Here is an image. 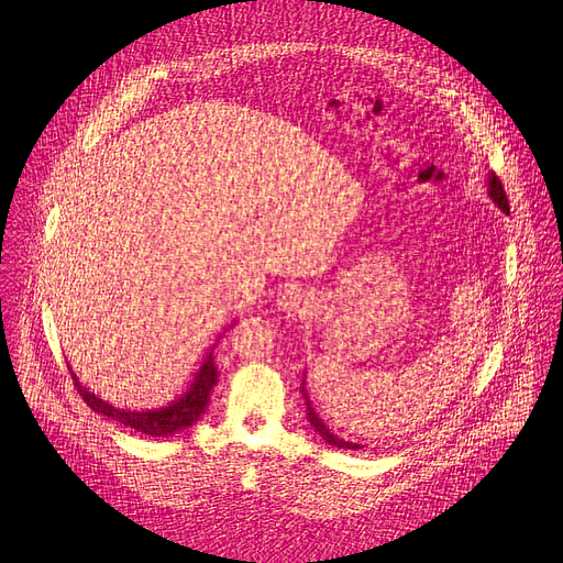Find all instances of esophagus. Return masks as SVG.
<instances>
[{
	"mask_svg": "<svg viewBox=\"0 0 563 563\" xmlns=\"http://www.w3.org/2000/svg\"><path fill=\"white\" fill-rule=\"evenodd\" d=\"M278 306L287 317H301L306 312V297L299 289H285Z\"/></svg>",
	"mask_w": 563,
	"mask_h": 563,
	"instance_id": "esophagus-1",
	"label": "esophagus"
}]
</instances>
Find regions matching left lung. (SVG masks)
Returning a JSON list of instances; mask_svg holds the SVG:
<instances>
[{
	"label": "left lung",
	"instance_id": "8db88e82",
	"mask_svg": "<svg viewBox=\"0 0 563 563\" xmlns=\"http://www.w3.org/2000/svg\"><path fill=\"white\" fill-rule=\"evenodd\" d=\"M488 194H490L493 202L499 207V210L509 214V198H507L505 185H501V180L495 175V170H493L490 177H488ZM301 393H303V399H306V416H308V422H310V424L314 427V431L323 438V442H329V445L340 448V450H361L358 442H349V440L335 435L327 424H323V420L317 416L314 408L310 406V399H308V393H306V383L301 386Z\"/></svg>",
	"mask_w": 563,
	"mask_h": 563
}]
</instances>
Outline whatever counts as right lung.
<instances>
[{"label":"right lung","instance_id":"obj_1","mask_svg":"<svg viewBox=\"0 0 563 563\" xmlns=\"http://www.w3.org/2000/svg\"><path fill=\"white\" fill-rule=\"evenodd\" d=\"M73 374V372H70ZM219 380V372H217V365H214V358L212 353L210 356L205 358L194 386L189 388V393L183 397L173 401L170 406L166 408H159V410H123V408H115L102 399H98L96 395L88 393L81 383L77 380V376L73 374V383L77 393L81 395V399L86 401V406H91L93 410L102 412V416L121 422L125 427H132L134 431H141L145 435H155V438H162V435H170L175 431L180 429H187L191 427L194 422H198V418L205 412L207 404H210V393L212 388L217 386Z\"/></svg>","mask_w":563,"mask_h":563}]
</instances>
